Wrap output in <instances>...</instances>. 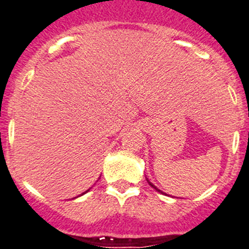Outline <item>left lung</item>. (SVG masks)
<instances>
[{
	"instance_id": "8db88e82",
	"label": "left lung",
	"mask_w": 249,
	"mask_h": 249,
	"mask_svg": "<svg viewBox=\"0 0 249 249\" xmlns=\"http://www.w3.org/2000/svg\"><path fill=\"white\" fill-rule=\"evenodd\" d=\"M146 180H148V179H146ZM148 183H149V185H151V187L154 188V189H155V190H158V192H159V193H163V192H161V190H159V189H158V188H157V187H155V185H154V184H153V183H150V181H149V180H148Z\"/></svg>"
}]
</instances>
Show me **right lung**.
<instances>
[{"label":"right lung","instance_id":"1","mask_svg":"<svg viewBox=\"0 0 249 249\" xmlns=\"http://www.w3.org/2000/svg\"><path fill=\"white\" fill-rule=\"evenodd\" d=\"M86 192H88V190H86ZM86 192H85V193H86ZM85 193H83V194H85Z\"/></svg>","mask_w":249,"mask_h":249}]
</instances>
